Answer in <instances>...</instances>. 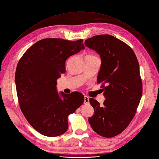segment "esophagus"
<instances>
[{"label": "esophagus", "instance_id": "esophagus-1", "mask_svg": "<svg viewBox=\"0 0 159 159\" xmlns=\"http://www.w3.org/2000/svg\"><path fill=\"white\" fill-rule=\"evenodd\" d=\"M84 104H89V98L87 96H84Z\"/></svg>", "mask_w": 159, "mask_h": 159}]
</instances>
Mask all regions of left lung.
I'll return each instance as SVG.
<instances>
[{"label": "left lung", "mask_w": 159, "mask_h": 159, "mask_svg": "<svg viewBox=\"0 0 159 159\" xmlns=\"http://www.w3.org/2000/svg\"><path fill=\"white\" fill-rule=\"evenodd\" d=\"M101 59L97 83L101 84L103 105L94 98L90 103L94 114L88 119L98 135L112 138L121 134L133 119L142 95L140 67L133 50L111 35H97L85 40Z\"/></svg>", "instance_id": "left-lung-1"}]
</instances>
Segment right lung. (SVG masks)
<instances>
[{"mask_svg":"<svg viewBox=\"0 0 159 159\" xmlns=\"http://www.w3.org/2000/svg\"><path fill=\"white\" fill-rule=\"evenodd\" d=\"M83 40L45 38L26 50L15 71L19 107L25 119L42 135L56 137L68 129V116L84 101L78 92L57 91V79L65 73V61L84 49Z\"/></svg>","mask_w":159,"mask_h":159,"instance_id":"obj_1","label":"right lung"}]
</instances>
